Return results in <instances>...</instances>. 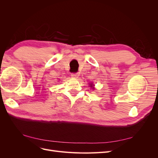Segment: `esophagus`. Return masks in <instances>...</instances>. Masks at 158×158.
I'll return each instance as SVG.
<instances>
[{
	"label": "esophagus",
	"mask_w": 158,
	"mask_h": 158,
	"mask_svg": "<svg viewBox=\"0 0 158 158\" xmlns=\"http://www.w3.org/2000/svg\"><path fill=\"white\" fill-rule=\"evenodd\" d=\"M71 76H72V78H78L79 74H78V73H72Z\"/></svg>",
	"instance_id": "1"
}]
</instances>
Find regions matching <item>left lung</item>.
Here are the masks:
<instances>
[{
    "label": "left lung",
    "instance_id": "left-lung-1",
    "mask_svg": "<svg viewBox=\"0 0 158 158\" xmlns=\"http://www.w3.org/2000/svg\"><path fill=\"white\" fill-rule=\"evenodd\" d=\"M90 86H92V84H91V85H90Z\"/></svg>",
    "mask_w": 158,
    "mask_h": 158
}]
</instances>
